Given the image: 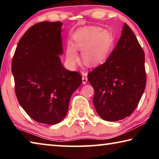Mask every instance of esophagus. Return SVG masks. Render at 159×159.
Here are the masks:
<instances>
[{
	"label": "esophagus",
	"mask_w": 159,
	"mask_h": 159,
	"mask_svg": "<svg viewBox=\"0 0 159 159\" xmlns=\"http://www.w3.org/2000/svg\"><path fill=\"white\" fill-rule=\"evenodd\" d=\"M82 81H83V84H86V83L88 81V78L86 76L85 74H83V76L82 77Z\"/></svg>",
	"instance_id": "1"
}]
</instances>
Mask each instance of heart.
I'll return each instance as SVG.
<instances>
[{"label":"heart","instance_id":"b5f03b06","mask_svg":"<svg viewBox=\"0 0 159 159\" xmlns=\"http://www.w3.org/2000/svg\"><path fill=\"white\" fill-rule=\"evenodd\" d=\"M74 43L69 41L66 47V57L70 62L79 59L77 50L83 51V59L88 66H95L105 60L112 44L109 32L98 26H85L73 36Z\"/></svg>","mask_w":159,"mask_h":159}]
</instances>
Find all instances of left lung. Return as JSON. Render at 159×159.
Listing matches in <instances>:
<instances>
[{
	"label": "left lung",
	"instance_id": "obj_1",
	"mask_svg": "<svg viewBox=\"0 0 159 159\" xmlns=\"http://www.w3.org/2000/svg\"><path fill=\"white\" fill-rule=\"evenodd\" d=\"M144 60L135 35L125 23L108 59L88 74L95 91L94 106L104 120H122L136 109L146 87Z\"/></svg>",
	"mask_w": 159,
	"mask_h": 159
}]
</instances>
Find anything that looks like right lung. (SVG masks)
I'll list each match as a JSON object with an SVG mask.
<instances>
[{
    "label": "right lung",
    "instance_id": "obj_1",
    "mask_svg": "<svg viewBox=\"0 0 159 159\" xmlns=\"http://www.w3.org/2000/svg\"><path fill=\"white\" fill-rule=\"evenodd\" d=\"M61 21H42L31 26L17 45L12 60L15 91L29 116L44 124L60 123L68 111L70 98L82 83L79 72L66 69Z\"/></svg>",
    "mask_w": 159,
    "mask_h": 159
}]
</instances>
